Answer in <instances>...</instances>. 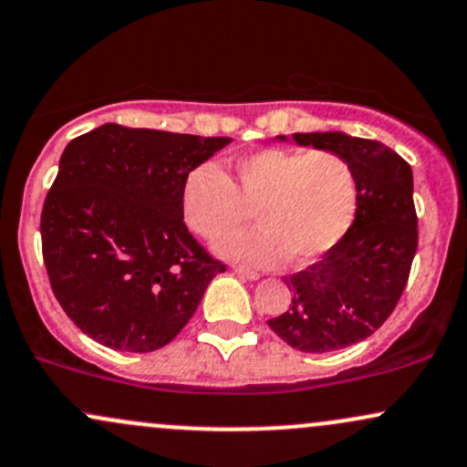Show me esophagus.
<instances>
[{
    "instance_id": "1",
    "label": "esophagus",
    "mask_w": 467,
    "mask_h": 467,
    "mask_svg": "<svg viewBox=\"0 0 467 467\" xmlns=\"http://www.w3.org/2000/svg\"><path fill=\"white\" fill-rule=\"evenodd\" d=\"M234 271H235V274H238L240 277H244V280H258V277H260L258 271L247 269V266H243V265H235Z\"/></svg>"
}]
</instances>
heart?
Returning a JSON list of instances; mask_svg holds the SVG:
<instances>
[{
    "label": "heart",
    "instance_id": "1",
    "mask_svg": "<svg viewBox=\"0 0 467 467\" xmlns=\"http://www.w3.org/2000/svg\"><path fill=\"white\" fill-rule=\"evenodd\" d=\"M232 181L212 161L193 165L181 190L187 227L213 240L255 212L258 229L216 243L224 258L274 265L311 262L333 249L358 213V171L333 150H260L235 161Z\"/></svg>",
    "mask_w": 467,
    "mask_h": 467
}]
</instances>
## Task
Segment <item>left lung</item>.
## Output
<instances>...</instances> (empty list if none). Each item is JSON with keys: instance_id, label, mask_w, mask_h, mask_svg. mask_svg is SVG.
<instances>
[{"instance_id": "8db88e82", "label": "left lung", "mask_w": 467, "mask_h": 467, "mask_svg": "<svg viewBox=\"0 0 467 467\" xmlns=\"http://www.w3.org/2000/svg\"><path fill=\"white\" fill-rule=\"evenodd\" d=\"M293 139L347 156L358 171L359 201L348 234L317 262L285 277L291 304L266 324L293 348L331 353L370 337L406 289L419 243L412 170L379 140L342 132Z\"/></svg>"}]
</instances>
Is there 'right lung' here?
Wrapping results in <instances>:
<instances>
[{"label":"right lung","instance_id":"obj_1","mask_svg":"<svg viewBox=\"0 0 467 467\" xmlns=\"http://www.w3.org/2000/svg\"><path fill=\"white\" fill-rule=\"evenodd\" d=\"M229 140L106 123L66 145L41 209V254L57 302L94 342L163 348L227 269L187 229L181 190Z\"/></svg>","mask_w":467,"mask_h":467}]
</instances>
